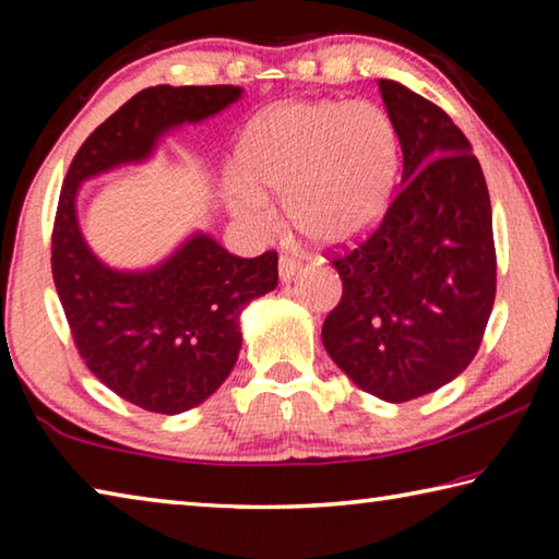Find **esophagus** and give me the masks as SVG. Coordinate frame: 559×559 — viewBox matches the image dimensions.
<instances>
[{"instance_id":"1","label":"esophagus","mask_w":559,"mask_h":559,"mask_svg":"<svg viewBox=\"0 0 559 559\" xmlns=\"http://www.w3.org/2000/svg\"><path fill=\"white\" fill-rule=\"evenodd\" d=\"M300 269V261L293 259V257H281L278 259V276L281 281H290L293 276H296Z\"/></svg>"}]
</instances>
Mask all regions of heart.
<instances>
[{"label":"heart","mask_w":559,"mask_h":559,"mask_svg":"<svg viewBox=\"0 0 559 559\" xmlns=\"http://www.w3.org/2000/svg\"><path fill=\"white\" fill-rule=\"evenodd\" d=\"M400 135L374 103H283L253 122L239 150L243 182L231 210L263 229L273 222L266 194L286 200L296 229L337 249L372 229L392 200Z\"/></svg>","instance_id":"1"}]
</instances>
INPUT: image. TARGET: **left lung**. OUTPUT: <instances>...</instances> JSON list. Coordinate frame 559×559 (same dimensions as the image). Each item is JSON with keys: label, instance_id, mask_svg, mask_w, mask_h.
<instances>
[{"label": "left lung", "instance_id": "obj_1", "mask_svg": "<svg viewBox=\"0 0 559 559\" xmlns=\"http://www.w3.org/2000/svg\"><path fill=\"white\" fill-rule=\"evenodd\" d=\"M404 173L380 226L335 253L343 298L323 345L359 390L409 402L476 357L496 300L493 214L466 135L431 100L380 81Z\"/></svg>", "mask_w": 559, "mask_h": 559}]
</instances>
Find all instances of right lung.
Here are the masks:
<instances>
[{
	"instance_id": "add662e5",
	"label": "right lung",
	"mask_w": 559,
	"mask_h": 559,
	"mask_svg": "<svg viewBox=\"0 0 559 559\" xmlns=\"http://www.w3.org/2000/svg\"><path fill=\"white\" fill-rule=\"evenodd\" d=\"M239 98V86L140 91L91 132L63 179L51 234L56 293L88 370L140 409L179 414L219 390L241 349V310L278 286V257H231L194 234L155 269L116 271L83 239L75 194L83 179L143 163L167 130Z\"/></svg>"
}]
</instances>
